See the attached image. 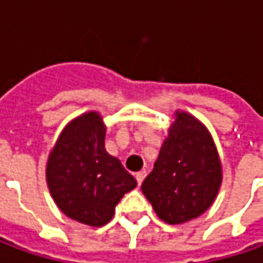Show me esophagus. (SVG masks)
Masks as SVG:
<instances>
[{"label":"esophagus","mask_w":263,"mask_h":263,"mask_svg":"<svg viewBox=\"0 0 263 263\" xmlns=\"http://www.w3.org/2000/svg\"><path fill=\"white\" fill-rule=\"evenodd\" d=\"M145 177H146V171H145V170H143V171H139V173H136V180H137V183H139V186L143 183Z\"/></svg>","instance_id":"34e87169"}]
</instances>
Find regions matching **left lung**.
Segmentation results:
<instances>
[{
	"label": "left lung",
	"mask_w": 263,
	"mask_h": 263,
	"mask_svg": "<svg viewBox=\"0 0 263 263\" xmlns=\"http://www.w3.org/2000/svg\"><path fill=\"white\" fill-rule=\"evenodd\" d=\"M222 168L214 139L197 118L176 111L154 170L142 192L167 224L202 215L218 195Z\"/></svg>",
	"instance_id": "8db88e82"
}]
</instances>
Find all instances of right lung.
I'll list each match as a JSON object with an SVG mask.
<instances>
[{"mask_svg": "<svg viewBox=\"0 0 263 263\" xmlns=\"http://www.w3.org/2000/svg\"><path fill=\"white\" fill-rule=\"evenodd\" d=\"M46 183L57 206L90 227L109 222L121 197L137 186L120 159L105 151V124L95 111L64 127L48 158Z\"/></svg>", "mask_w": 263, "mask_h": 263, "instance_id": "right-lung-1", "label": "right lung"}]
</instances>
